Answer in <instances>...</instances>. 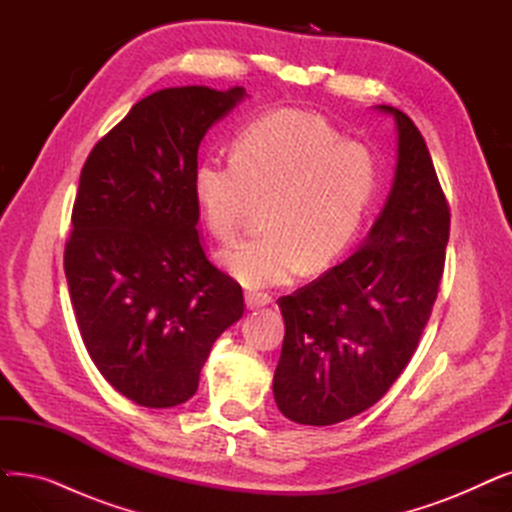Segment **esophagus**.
<instances>
[{
	"mask_svg": "<svg viewBox=\"0 0 512 512\" xmlns=\"http://www.w3.org/2000/svg\"><path fill=\"white\" fill-rule=\"evenodd\" d=\"M245 303L249 309H259V307H267L272 303L270 294H263V292H247L245 294Z\"/></svg>",
	"mask_w": 512,
	"mask_h": 512,
	"instance_id": "obj_1",
	"label": "esophagus"
}]
</instances>
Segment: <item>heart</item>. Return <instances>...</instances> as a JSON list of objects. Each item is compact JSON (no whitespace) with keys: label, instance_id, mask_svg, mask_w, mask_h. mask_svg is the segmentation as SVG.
<instances>
[{"label":"heart","instance_id":"1","mask_svg":"<svg viewBox=\"0 0 512 512\" xmlns=\"http://www.w3.org/2000/svg\"><path fill=\"white\" fill-rule=\"evenodd\" d=\"M373 153L321 116L278 110L242 128L234 157L207 155L193 172V195L209 232L230 238L255 201L263 234L218 253L242 286L265 288L330 267L353 245L378 191Z\"/></svg>","mask_w":512,"mask_h":512}]
</instances>
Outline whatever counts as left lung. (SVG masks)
Returning <instances> with one entry per match:
<instances>
[{"label": "left lung", "instance_id": "left-lung-1", "mask_svg": "<svg viewBox=\"0 0 512 512\" xmlns=\"http://www.w3.org/2000/svg\"><path fill=\"white\" fill-rule=\"evenodd\" d=\"M396 124L388 199L359 249L282 297V355L274 373L280 413L334 425L373 407L411 361L438 297L450 213L434 161L413 120Z\"/></svg>", "mask_w": 512, "mask_h": 512}]
</instances>
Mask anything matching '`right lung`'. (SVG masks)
Masks as SVG:
<instances>
[{"label": "right lung", "instance_id": "right-lung-1", "mask_svg": "<svg viewBox=\"0 0 512 512\" xmlns=\"http://www.w3.org/2000/svg\"><path fill=\"white\" fill-rule=\"evenodd\" d=\"M242 87L161 89L93 147L80 172L64 270L95 367L149 409L199 388L213 342L242 317L240 286L201 247L193 172L205 132Z\"/></svg>", "mask_w": 512, "mask_h": 512}]
</instances>
